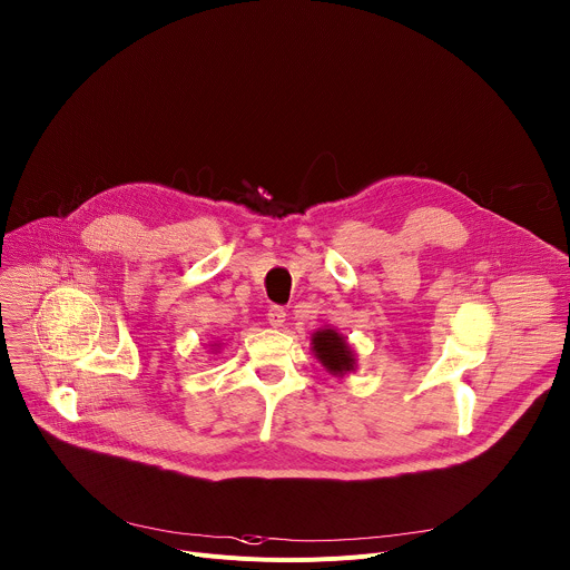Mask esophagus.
<instances>
[{
  "label": "esophagus",
  "mask_w": 570,
  "mask_h": 570,
  "mask_svg": "<svg viewBox=\"0 0 570 570\" xmlns=\"http://www.w3.org/2000/svg\"><path fill=\"white\" fill-rule=\"evenodd\" d=\"M268 323H271V327H275V330H279V327H284V323H286V312L282 306H273L271 312H268Z\"/></svg>",
  "instance_id": "1"
}]
</instances>
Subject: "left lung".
Returning <instances> with one entry per match:
<instances>
[{
  "mask_svg": "<svg viewBox=\"0 0 570 570\" xmlns=\"http://www.w3.org/2000/svg\"><path fill=\"white\" fill-rule=\"evenodd\" d=\"M312 352L321 361L323 368L336 377H345L356 371V352L334 327H321L312 334Z\"/></svg>",
  "mask_w": 570,
  "mask_h": 570,
  "instance_id": "1",
  "label": "left lung"
}]
</instances>
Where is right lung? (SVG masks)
Segmentation results:
<instances>
[{
	"instance_id": "add662e5",
	"label": "right lung",
	"mask_w": 570,
	"mask_h": 570,
	"mask_svg": "<svg viewBox=\"0 0 570 570\" xmlns=\"http://www.w3.org/2000/svg\"><path fill=\"white\" fill-rule=\"evenodd\" d=\"M209 347H212V352H218V350H220V343H212Z\"/></svg>"
}]
</instances>
